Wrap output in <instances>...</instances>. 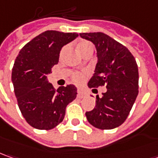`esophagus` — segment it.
Here are the masks:
<instances>
[{
	"label": "esophagus",
	"mask_w": 158,
	"mask_h": 158,
	"mask_svg": "<svg viewBox=\"0 0 158 158\" xmlns=\"http://www.w3.org/2000/svg\"><path fill=\"white\" fill-rule=\"evenodd\" d=\"M85 96V94L82 92V91H80V90H79L78 91V97L79 98H83Z\"/></svg>",
	"instance_id": "1"
}]
</instances>
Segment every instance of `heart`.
Returning <instances> with one entry per match:
<instances>
[{"mask_svg": "<svg viewBox=\"0 0 158 158\" xmlns=\"http://www.w3.org/2000/svg\"><path fill=\"white\" fill-rule=\"evenodd\" d=\"M90 47H93L92 45V44L89 43V42L87 41H83V42H80L79 44H78V51L79 52V53L81 54L82 52H84L85 49H87V48H90ZM65 49H66V47H64L62 49V52H61V54H63L64 51H65ZM73 79L74 82H76V83H79V82H81L82 81V79H83V75L80 73H75L73 74Z\"/></svg>", "mask_w": 158, "mask_h": 158, "instance_id": "1", "label": "heart"}]
</instances>
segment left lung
<instances>
[{"label":"left lung","instance_id":"1","mask_svg":"<svg viewBox=\"0 0 158 158\" xmlns=\"http://www.w3.org/2000/svg\"><path fill=\"white\" fill-rule=\"evenodd\" d=\"M96 48L97 64L88 86L105 85L106 93L96 96V104L85 116L100 129H112L127 119L138 95V67L128 48L102 32L80 33ZM94 90V89H93Z\"/></svg>","mask_w":158,"mask_h":158}]
</instances>
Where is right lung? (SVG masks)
Segmentation results:
<instances>
[{
  "label": "right lung",
  "mask_w": 158,
  "mask_h": 158,
  "mask_svg": "<svg viewBox=\"0 0 158 158\" xmlns=\"http://www.w3.org/2000/svg\"><path fill=\"white\" fill-rule=\"evenodd\" d=\"M78 35L47 30L26 44L15 58L11 77L15 94L22 114L33 128H55L63 122L66 106L77 96L74 85L55 91L47 75L58 63L62 47Z\"/></svg>",
  "instance_id": "obj_1"
}]
</instances>
